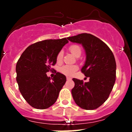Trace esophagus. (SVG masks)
<instances>
[{"instance_id": "obj_1", "label": "esophagus", "mask_w": 132, "mask_h": 132, "mask_svg": "<svg viewBox=\"0 0 132 132\" xmlns=\"http://www.w3.org/2000/svg\"><path fill=\"white\" fill-rule=\"evenodd\" d=\"M66 79H67V80H71V78H69V77H66Z\"/></svg>"}]
</instances>
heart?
Listing matches in <instances>:
<instances>
[{"mask_svg":"<svg viewBox=\"0 0 132 132\" xmlns=\"http://www.w3.org/2000/svg\"><path fill=\"white\" fill-rule=\"evenodd\" d=\"M69 50L71 53L75 56L76 57H78L81 54V48L78 45H72L69 47ZM63 56V51H60L57 54L56 61L57 63H60L62 61ZM79 69V67L77 65H65L62 66L60 69V71L64 75L66 76H71L75 73V72Z\"/></svg>","mask_w":132,"mask_h":132,"instance_id":"heart-1","label":"heart"}]
</instances>
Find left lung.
Here are the masks:
<instances>
[{"label":"left lung","instance_id":"left-lung-1","mask_svg":"<svg viewBox=\"0 0 132 132\" xmlns=\"http://www.w3.org/2000/svg\"><path fill=\"white\" fill-rule=\"evenodd\" d=\"M72 43L81 44L86 58L81 69L89 81L73 78L75 86L71 90L76 104L83 109L94 110L108 99L116 78V63L113 53L102 40L89 33L67 38Z\"/></svg>","mask_w":132,"mask_h":132}]
</instances>
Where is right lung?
<instances>
[{
    "instance_id": "obj_1",
    "label": "right lung",
    "mask_w": 132,
    "mask_h": 132,
    "mask_svg": "<svg viewBox=\"0 0 132 132\" xmlns=\"http://www.w3.org/2000/svg\"><path fill=\"white\" fill-rule=\"evenodd\" d=\"M68 43L66 38L37 42L27 48L18 60L16 82L22 96L31 107L45 109L56 101L66 78L60 72L53 78L46 73L53 69L51 66L56 63L57 53Z\"/></svg>"
}]
</instances>
